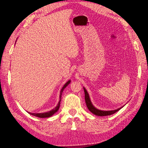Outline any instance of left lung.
Instances as JSON below:
<instances>
[{
    "label": "left lung",
    "mask_w": 148,
    "mask_h": 148,
    "mask_svg": "<svg viewBox=\"0 0 148 148\" xmlns=\"http://www.w3.org/2000/svg\"><path fill=\"white\" fill-rule=\"evenodd\" d=\"M83 89H84V91L85 102H86V104L88 109L89 111L91 112V113H92L93 114H95L96 115H97V116L110 115L112 114H114L115 112H117V111L120 110L124 106H123L122 107H120V108H119L117 109L113 110H99V109H97L92 104L91 99H90V97H89V95L88 91H86V89H85V88H84V87H83Z\"/></svg>",
    "instance_id": "left-lung-1"
}]
</instances>
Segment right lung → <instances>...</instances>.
Wrapping results in <instances>:
<instances>
[{
    "label": "right lung",
    "instance_id": "right-lung-1",
    "mask_svg": "<svg viewBox=\"0 0 148 148\" xmlns=\"http://www.w3.org/2000/svg\"><path fill=\"white\" fill-rule=\"evenodd\" d=\"M70 82H71V80L70 79V80H69L68 82H66L65 83V84L63 86V87L62 88L61 90H60V92L59 101V102H58V104L56 106V107H54V108H53V109H52L50 111L46 112H42V113H31V112H28L29 114H31V115H34V116H35V117H39V118H48V117H51V116H52L55 113H56L58 110H59V107H60V101H61V97H62V92H63L64 89L67 86H68V85L70 83Z\"/></svg>",
    "mask_w": 148,
    "mask_h": 148
}]
</instances>
